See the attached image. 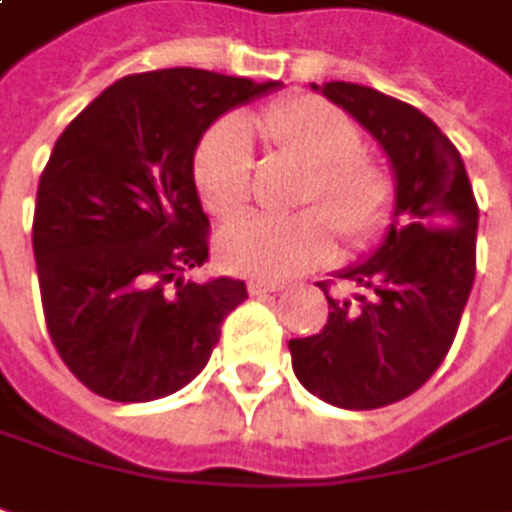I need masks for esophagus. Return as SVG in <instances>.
<instances>
[{"mask_svg":"<svg viewBox=\"0 0 512 512\" xmlns=\"http://www.w3.org/2000/svg\"><path fill=\"white\" fill-rule=\"evenodd\" d=\"M283 283L274 280H249V294H271V291H283Z\"/></svg>","mask_w":512,"mask_h":512,"instance_id":"34e87169","label":"esophagus"}]
</instances>
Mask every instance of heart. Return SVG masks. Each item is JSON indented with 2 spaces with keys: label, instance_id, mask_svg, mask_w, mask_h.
Segmentation results:
<instances>
[{
  "label": "heart",
  "instance_id": "obj_1",
  "mask_svg": "<svg viewBox=\"0 0 512 512\" xmlns=\"http://www.w3.org/2000/svg\"><path fill=\"white\" fill-rule=\"evenodd\" d=\"M274 156L305 168L294 204L316 207L297 215H249L221 235L218 255L232 271L252 277H291L333 252V229L344 246L361 249L387 227L395 182L375 159L361 154V128L322 97L300 95L271 103L249 117ZM255 156L235 120L215 123L201 137L193 179L201 204L215 218L241 215L252 198Z\"/></svg>",
  "mask_w": 512,
  "mask_h": 512
}]
</instances>
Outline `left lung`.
Segmentation results:
<instances>
[{
    "mask_svg": "<svg viewBox=\"0 0 512 512\" xmlns=\"http://www.w3.org/2000/svg\"><path fill=\"white\" fill-rule=\"evenodd\" d=\"M311 86L387 151L395 212L373 255L339 271L361 294L330 297L319 283L328 325L288 342L291 367L325 403L378 409L423 387L451 350L474 285L479 207L460 151L423 111L358 83Z\"/></svg>",
    "mask_w": 512,
    "mask_h": 512,
    "instance_id": "obj_1",
    "label": "left lung"
}]
</instances>
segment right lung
<instances>
[{"label":"right lung","mask_w":512,"mask_h":512,"mask_svg":"<svg viewBox=\"0 0 512 512\" xmlns=\"http://www.w3.org/2000/svg\"><path fill=\"white\" fill-rule=\"evenodd\" d=\"M280 86L190 66L125 75L55 142L33 215L38 288L58 356L100 398L187 387L249 297L243 280L182 277L210 257L193 156L224 111Z\"/></svg>","instance_id":"right-lung-1"}]
</instances>
